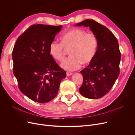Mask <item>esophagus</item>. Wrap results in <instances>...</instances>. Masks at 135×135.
<instances>
[{
  "label": "esophagus",
  "instance_id": "esophagus-1",
  "mask_svg": "<svg viewBox=\"0 0 135 135\" xmlns=\"http://www.w3.org/2000/svg\"><path fill=\"white\" fill-rule=\"evenodd\" d=\"M72 74H73V73H71V72H67V76H69V75H72Z\"/></svg>",
  "mask_w": 135,
  "mask_h": 135
}]
</instances>
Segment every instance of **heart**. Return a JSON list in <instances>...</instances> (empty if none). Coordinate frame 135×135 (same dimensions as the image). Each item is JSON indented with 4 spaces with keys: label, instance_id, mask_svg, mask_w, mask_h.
<instances>
[{
    "label": "heart",
    "instance_id": "1",
    "mask_svg": "<svg viewBox=\"0 0 135 135\" xmlns=\"http://www.w3.org/2000/svg\"><path fill=\"white\" fill-rule=\"evenodd\" d=\"M97 47L98 40L95 33L75 28L64 33L61 37V42H51L49 52L54 59L61 62L67 50H69L70 56L62 62L61 67L68 70H74L81 63L87 65L93 60Z\"/></svg>",
    "mask_w": 135,
    "mask_h": 135
}]
</instances>
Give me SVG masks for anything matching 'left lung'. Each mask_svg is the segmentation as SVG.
Listing matches in <instances>:
<instances>
[{"label": "left lung", "instance_id": "obj_1", "mask_svg": "<svg viewBox=\"0 0 135 135\" xmlns=\"http://www.w3.org/2000/svg\"><path fill=\"white\" fill-rule=\"evenodd\" d=\"M76 26L89 27L98 40L94 59L80 72L83 82L79 92L88 98H101L111 90L120 73L121 53L118 41L107 27L94 20H85Z\"/></svg>", "mask_w": 135, "mask_h": 135}]
</instances>
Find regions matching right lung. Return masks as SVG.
Returning a JSON list of instances; mask_svg holds the SVG:
<instances>
[{"label":"right lung","mask_w":135,"mask_h":135,"mask_svg":"<svg viewBox=\"0 0 135 135\" xmlns=\"http://www.w3.org/2000/svg\"><path fill=\"white\" fill-rule=\"evenodd\" d=\"M62 26L33 25L18 38L12 51L13 73L21 93L32 100L46 103L58 94L66 72L49 52Z\"/></svg>","instance_id":"1"}]
</instances>
